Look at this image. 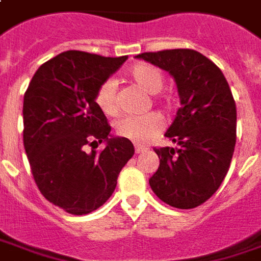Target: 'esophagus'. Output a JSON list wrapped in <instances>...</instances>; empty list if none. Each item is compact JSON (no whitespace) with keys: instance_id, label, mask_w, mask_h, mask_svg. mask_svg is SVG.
Segmentation results:
<instances>
[{"instance_id":"esophagus-1","label":"esophagus","mask_w":261,"mask_h":261,"mask_svg":"<svg viewBox=\"0 0 261 261\" xmlns=\"http://www.w3.org/2000/svg\"><path fill=\"white\" fill-rule=\"evenodd\" d=\"M148 151V146H141V145H136L135 146V152L136 153H142V152Z\"/></svg>"}]
</instances>
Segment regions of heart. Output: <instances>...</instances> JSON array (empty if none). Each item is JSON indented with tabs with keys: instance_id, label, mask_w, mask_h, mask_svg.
Masks as SVG:
<instances>
[{
	"instance_id": "b5f03b06",
	"label": "heart",
	"mask_w": 261,
	"mask_h": 261,
	"mask_svg": "<svg viewBox=\"0 0 261 261\" xmlns=\"http://www.w3.org/2000/svg\"><path fill=\"white\" fill-rule=\"evenodd\" d=\"M127 77L139 89L148 94H158L165 85V77L153 66L149 64H136L127 71ZM94 100L97 108L105 115L113 116L118 113V102H116V83L113 80H105L97 87ZM164 106H168L167 102L156 99ZM162 129V118L156 112L146 113L143 116H125L116 120L115 130L120 138L129 139L135 143L148 142L155 135H158Z\"/></svg>"
}]
</instances>
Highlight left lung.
<instances>
[{
	"mask_svg": "<svg viewBox=\"0 0 261 261\" xmlns=\"http://www.w3.org/2000/svg\"><path fill=\"white\" fill-rule=\"evenodd\" d=\"M168 71L181 108L165 136L176 148H155L152 191L171 207L190 210L205 202L227 175L236 146L237 110L223 71L195 50L175 48L138 54Z\"/></svg>",
	"mask_w": 261,
	"mask_h": 261,
	"instance_id": "8db88e82",
	"label": "left lung"
}]
</instances>
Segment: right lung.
<instances>
[{
    "label": "right lung",
    "instance_id": "add662e5",
    "mask_svg": "<svg viewBox=\"0 0 261 261\" xmlns=\"http://www.w3.org/2000/svg\"><path fill=\"white\" fill-rule=\"evenodd\" d=\"M69 50L45 61L24 94V148L37 187L56 207L85 216L113 194L119 172L134 156V143L110 135L94 96L126 61ZM107 142L87 154L86 144Z\"/></svg>",
    "mask_w": 261,
    "mask_h": 261
}]
</instances>
